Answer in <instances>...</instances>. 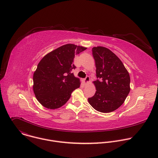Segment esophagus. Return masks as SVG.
<instances>
[{
    "label": "esophagus",
    "instance_id": "1",
    "mask_svg": "<svg viewBox=\"0 0 158 158\" xmlns=\"http://www.w3.org/2000/svg\"><path fill=\"white\" fill-rule=\"evenodd\" d=\"M89 81H90V77H89V76H86L85 78L84 79V81L85 83H87Z\"/></svg>",
    "mask_w": 158,
    "mask_h": 158
}]
</instances>
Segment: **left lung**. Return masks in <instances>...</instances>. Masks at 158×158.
I'll use <instances>...</instances> for the list:
<instances>
[{
    "label": "left lung",
    "instance_id": "1",
    "mask_svg": "<svg viewBox=\"0 0 158 158\" xmlns=\"http://www.w3.org/2000/svg\"><path fill=\"white\" fill-rule=\"evenodd\" d=\"M95 60L96 91L88 101L96 110L107 113L119 108L130 91V76L118 57L107 48L92 49Z\"/></svg>",
    "mask_w": 158,
    "mask_h": 158
}]
</instances>
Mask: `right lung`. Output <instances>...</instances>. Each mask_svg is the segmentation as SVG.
<instances>
[{"mask_svg":"<svg viewBox=\"0 0 158 158\" xmlns=\"http://www.w3.org/2000/svg\"><path fill=\"white\" fill-rule=\"evenodd\" d=\"M87 48L68 44L45 56L33 76V90L38 101L45 107L57 109L68 101L71 93L80 86L73 69L75 55Z\"/></svg>","mask_w":158,"mask_h":158,"instance_id":"1","label":"right lung"}]
</instances>
